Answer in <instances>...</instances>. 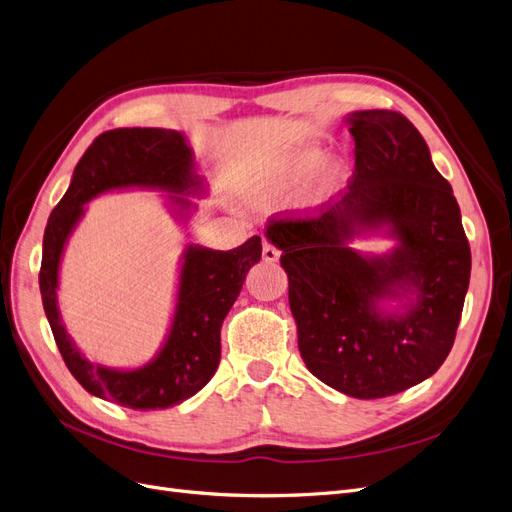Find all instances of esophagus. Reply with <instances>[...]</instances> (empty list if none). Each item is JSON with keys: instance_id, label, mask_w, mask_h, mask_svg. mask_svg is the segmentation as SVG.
<instances>
[{"instance_id": "1", "label": "esophagus", "mask_w": 512, "mask_h": 512, "mask_svg": "<svg viewBox=\"0 0 512 512\" xmlns=\"http://www.w3.org/2000/svg\"><path fill=\"white\" fill-rule=\"evenodd\" d=\"M261 255H263V261H268V263H274V261H278V257H280V251L276 249V246L272 244V242H263V251H261Z\"/></svg>"}]
</instances>
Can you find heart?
I'll use <instances>...</instances> for the list:
<instances>
[{
    "mask_svg": "<svg viewBox=\"0 0 512 512\" xmlns=\"http://www.w3.org/2000/svg\"><path fill=\"white\" fill-rule=\"evenodd\" d=\"M320 162V151L316 147H295L289 151H282V154L263 162L249 181V189L257 202H276L280 198L289 196L291 192L304 183L316 164ZM344 168L342 164H329L316 185L308 192V200L316 202L323 198L335 183L342 179Z\"/></svg>",
    "mask_w": 512,
    "mask_h": 512,
    "instance_id": "heart-1",
    "label": "heart"
}]
</instances>
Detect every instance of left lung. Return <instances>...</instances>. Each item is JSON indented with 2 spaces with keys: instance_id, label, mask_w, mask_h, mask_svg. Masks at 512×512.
<instances>
[{
  "instance_id": "8db88e82",
  "label": "left lung",
  "mask_w": 512,
  "mask_h": 512,
  "mask_svg": "<svg viewBox=\"0 0 512 512\" xmlns=\"http://www.w3.org/2000/svg\"><path fill=\"white\" fill-rule=\"evenodd\" d=\"M354 175L339 202L316 215L272 217L266 236L282 251L297 346L320 382L354 399H384L424 382L447 358L470 280V246L451 185L403 113L356 111ZM388 222L400 246L365 260L345 246L353 227ZM403 286L407 315L376 301Z\"/></svg>"
}]
</instances>
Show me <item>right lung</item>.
<instances>
[{
    "label": "right lung",
    "instance_id": "1",
    "mask_svg": "<svg viewBox=\"0 0 512 512\" xmlns=\"http://www.w3.org/2000/svg\"><path fill=\"white\" fill-rule=\"evenodd\" d=\"M116 187H160L177 194L200 187L192 151L181 132L116 128L103 132L84 151L44 232L40 268L44 310L67 369L90 394L128 409H166L194 396L215 375L221 358V325L246 272L261 259V238L253 236L232 251L189 246L183 255L173 327L156 361L135 371L92 365L73 346L56 308L59 263L67 236L84 213L82 204ZM173 200L183 208L189 206L181 196Z\"/></svg>",
    "mask_w": 512,
    "mask_h": 512
}]
</instances>
